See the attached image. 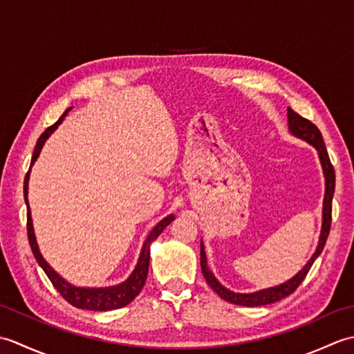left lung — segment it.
<instances>
[{
	"label": "left lung",
	"mask_w": 354,
	"mask_h": 354,
	"mask_svg": "<svg viewBox=\"0 0 354 354\" xmlns=\"http://www.w3.org/2000/svg\"><path fill=\"white\" fill-rule=\"evenodd\" d=\"M288 124H289V132L299 140L309 142L310 146L317 149L319 161L322 165V173H324L326 179V193H324V202H322V225H321V234L318 240V246L315 250L310 260L306 263L303 269L298 270V274L293 275L290 280L284 281L278 286H272V288H266L257 292L251 293H239L232 292L225 288L219 283V280L214 277V274L209 270L208 263H207V255H205V246L204 242H201V269L202 274H204L207 283L209 284L217 295H219L225 301L237 306H246V307H254V306H266L280 301V299L290 295L292 292H295L301 281L306 278L307 272H309L313 261L319 257V254L324 250L326 240L330 232V223H332V199L335 194V169L332 162H330V158L327 153V149L324 145V140H322V135L319 129L315 126L309 120H306L295 111L288 108Z\"/></svg>",
	"instance_id": "8db88e82"
}]
</instances>
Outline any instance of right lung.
<instances>
[{
    "instance_id": "1",
    "label": "right lung",
    "mask_w": 354,
    "mask_h": 354,
    "mask_svg": "<svg viewBox=\"0 0 354 354\" xmlns=\"http://www.w3.org/2000/svg\"><path fill=\"white\" fill-rule=\"evenodd\" d=\"M73 108L66 109L62 117L57 120V122L50 126L48 129H45V132H42V135L39 137L36 142L35 152L32 156V164H30V169L26 175L24 179V199H26V205H27V234H28V242H30V248H32L33 255L36 261L39 263V266L44 269V272L47 274V277L50 278V281L53 283V286L59 290V293L68 301L70 304H73L77 309H85V310H99V312H106V310H114V309H120V307H124L129 304L132 299L138 295L141 292L142 286L146 283L147 278V272H149V260H150V245H152L153 240H156V237L161 234L165 227L175 221V216L169 214L165 216L162 221L158 222L153 230L149 232L147 239L142 243L140 257L137 261V266L132 270V274L127 277V280H124L123 283L115 284V286H108V288H79V286H74L71 283H68L59 275L55 269H53L45 259L42 257V254L39 251V246H37L36 242V236H35V230H33V221H32V212H30V205H28V179H30V170H32V165L36 162L37 156H39L41 150L45 145V141L48 140L50 135L57 129V126L64 122V118L66 117V114L71 111Z\"/></svg>"
}]
</instances>
